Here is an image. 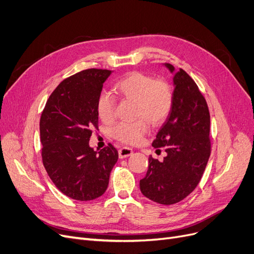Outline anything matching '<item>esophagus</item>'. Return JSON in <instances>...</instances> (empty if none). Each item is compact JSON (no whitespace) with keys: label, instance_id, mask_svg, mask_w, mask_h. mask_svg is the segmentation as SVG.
<instances>
[{"label":"esophagus","instance_id":"obj_1","mask_svg":"<svg viewBox=\"0 0 254 254\" xmlns=\"http://www.w3.org/2000/svg\"><path fill=\"white\" fill-rule=\"evenodd\" d=\"M132 153H133V150L128 148V147H122L119 150V156H120V158L128 157L130 155H132Z\"/></svg>","mask_w":254,"mask_h":254}]
</instances>
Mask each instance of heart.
<instances>
[{
  "label": "heart",
  "instance_id": "1",
  "mask_svg": "<svg viewBox=\"0 0 254 254\" xmlns=\"http://www.w3.org/2000/svg\"><path fill=\"white\" fill-rule=\"evenodd\" d=\"M116 92L126 100H134L133 122H120L110 129L115 139L126 145H138L150 129L149 121L160 125L169 118L174 104L173 87L165 79H155L146 73L131 72L115 83ZM97 114L104 123L116 117L117 101L109 92L103 90L97 99Z\"/></svg>",
  "mask_w": 254,
  "mask_h": 254
}]
</instances>
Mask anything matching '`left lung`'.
<instances>
[{"mask_svg": "<svg viewBox=\"0 0 254 254\" xmlns=\"http://www.w3.org/2000/svg\"><path fill=\"white\" fill-rule=\"evenodd\" d=\"M166 65L173 72V65ZM173 80V108L152 143L159 151L165 148L167 156L162 161L150 156L147 174L139 181L143 195L164 205L177 203L196 189L211 152L204 96L185 69L180 68Z\"/></svg>", "mask_w": 254, "mask_h": 254, "instance_id": "obj_1", "label": "left lung"}]
</instances>
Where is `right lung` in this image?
I'll return each instance as SVG.
<instances>
[{
	"instance_id": "right-lung-1",
	"label": "right lung",
	"mask_w": 254,
	"mask_h": 254,
	"mask_svg": "<svg viewBox=\"0 0 254 254\" xmlns=\"http://www.w3.org/2000/svg\"><path fill=\"white\" fill-rule=\"evenodd\" d=\"M110 73L88 68L65 78L49 97L40 117L44 167L55 187L75 200L102 196L119 157L110 143L100 151L88 146L98 128L97 99Z\"/></svg>"
}]
</instances>
